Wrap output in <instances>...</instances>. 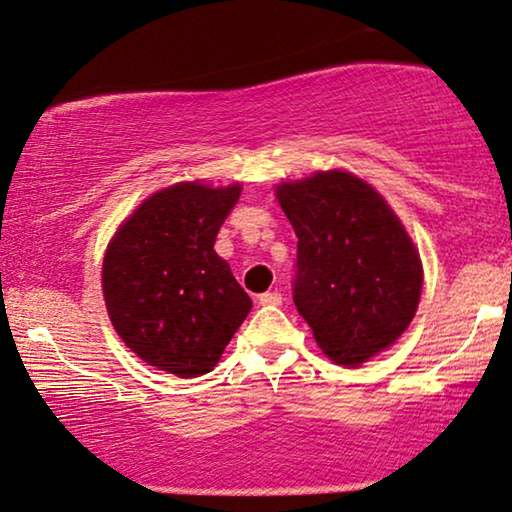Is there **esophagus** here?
Returning a JSON list of instances; mask_svg holds the SVG:
<instances>
[{
  "label": "esophagus",
  "instance_id": "esophagus-1",
  "mask_svg": "<svg viewBox=\"0 0 512 512\" xmlns=\"http://www.w3.org/2000/svg\"><path fill=\"white\" fill-rule=\"evenodd\" d=\"M257 299H260L262 306H278V304L283 302L281 292H276V290L274 292H262V295L257 297Z\"/></svg>",
  "mask_w": 512,
  "mask_h": 512
}]
</instances>
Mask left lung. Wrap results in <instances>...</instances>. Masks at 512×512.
I'll use <instances>...</instances> for the list:
<instances>
[{
	"mask_svg": "<svg viewBox=\"0 0 512 512\" xmlns=\"http://www.w3.org/2000/svg\"><path fill=\"white\" fill-rule=\"evenodd\" d=\"M276 199L297 234L292 299L323 353L356 367L407 330L424 269L377 189L346 170L281 182Z\"/></svg>",
	"mask_w": 512,
	"mask_h": 512,
	"instance_id": "1",
	"label": "left lung"
}]
</instances>
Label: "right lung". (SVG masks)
I'll use <instances>...</instances> for the list:
<instances>
[{
	"label": "right lung",
	"mask_w": 512,
	"mask_h": 512,
	"mask_svg": "<svg viewBox=\"0 0 512 512\" xmlns=\"http://www.w3.org/2000/svg\"><path fill=\"white\" fill-rule=\"evenodd\" d=\"M241 185L177 182L140 203L102 262V295L117 335L147 365L180 379L213 370L252 309L217 231Z\"/></svg>",
	"instance_id": "add662e5"
}]
</instances>
